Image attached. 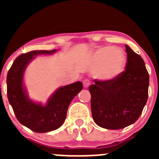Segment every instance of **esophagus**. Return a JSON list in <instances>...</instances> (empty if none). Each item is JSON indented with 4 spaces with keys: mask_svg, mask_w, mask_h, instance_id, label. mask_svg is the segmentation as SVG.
<instances>
[{
    "mask_svg": "<svg viewBox=\"0 0 159 159\" xmlns=\"http://www.w3.org/2000/svg\"><path fill=\"white\" fill-rule=\"evenodd\" d=\"M83 84H84V88H88L90 85V81L89 80L86 79V80H84V82H83Z\"/></svg>",
    "mask_w": 159,
    "mask_h": 159,
    "instance_id": "obj_1",
    "label": "esophagus"
}]
</instances>
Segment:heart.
Here are the masks:
<instances>
[{
    "label": "heart",
    "instance_id": "1",
    "mask_svg": "<svg viewBox=\"0 0 159 159\" xmlns=\"http://www.w3.org/2000/svg\"><path fill=\"white\" fill-rule=\"evenodd\" d=\"M92 62L95 75L102 81H112L119 78L124 71L127 58L119 48L102 47L95 51Z\"/></svg>",
    "mask_w": 159,
    "mask_h": 159
}]
</instances>
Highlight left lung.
<instances>
[{"label": "left lung", "instance_id": "left-lung-1", "mask_svg": "<svg viewBox=\"0 0 159 159\" xmlns=\"http://www.w3.org/2000/svg\"><path fill=\"white\" fill-rule=\"evenodd\" d=\"M126 70L112 81L94 80L91 85V108L94 121L108 130L133 124L141 116L148 98L149 74L139 55L126 44Z\"/></svg>", "mask_w": 159, "mask_h": 159}]
</instances>
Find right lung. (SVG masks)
Listing matches in <instances>:
<instances>
[{
    "instance_id": "1",
    "label": "right lung",
    "mask_w": 159,
    "mask_h": 159,
    "mask_svg": "<svg viewBox=\"0 0 159 159\" xmlns=\"http://www.w3.org/2000/svg\"><path fill=\"white\" fill-rule=\"evenodd\" d=\"M57 50L32 51L14 60L7 75V95L18 121L37 133L58 129L64 123L67 108L73 98L83 89L80 81L59 88L49 97L46 104L32 101L24 84L27 66L39 55L54 54Z\"/></svg>"
}]
</instances>
